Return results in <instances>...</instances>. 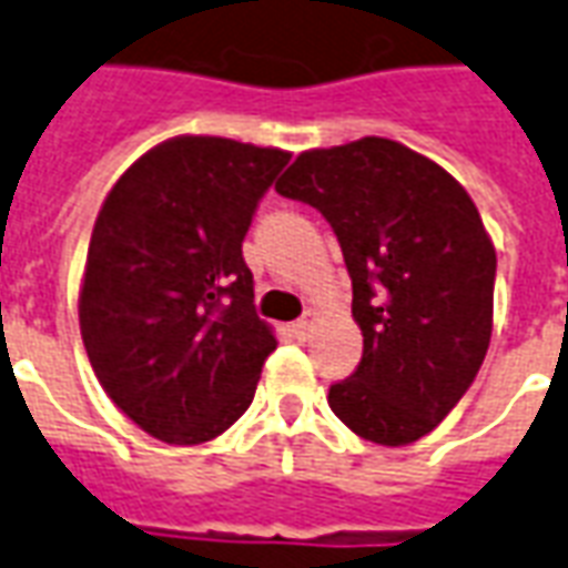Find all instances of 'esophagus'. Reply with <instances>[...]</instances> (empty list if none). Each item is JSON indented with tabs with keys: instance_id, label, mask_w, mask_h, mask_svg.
<instances>
[{
	"instance_id": "esophagus-1",
	"label": "esophagus",
	"mask_w": 568,
	"mask_h": 568,
	"mask_svg": "<svg viewBox=\"0 0 568 568\" xmlns=\"http://www.w3.org/2000/svg\"><path fill=\"white\" fill-rule=\"evenodd\" d=\"M310 332H313V316H304V320H297L295 325H292V334H295V337H307Z\"/></svg>"
}]
</instances>
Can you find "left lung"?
Returning a JSON list of instances; mask_svg holds the SVG:
<instances>
[{"mask_svg":"<svg viewBox=\"0 0 568 568\" xmlns=\"http://www.w3.org/2000/svg\"><path fill=\"white\" fill-rule=\"evenodd\" d=\"M276 191L325 215L353 280L365 349L328 405L358 438L414 444L487 356L496 248L475 200L426 154L383 136L301 151Z\"/></svg>","mask_w":568,"mask_h":568,"instance_id":"8db88e82","label":"left lung"}]
</instances>
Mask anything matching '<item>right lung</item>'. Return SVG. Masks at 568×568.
Segmentation results:
<instances>
[{
  "mask_svg": "<svg viewBox=\"0 0 568 568\" xmlns=\"http://www.w3.org/2000/svg\"><path fill=\"white\" fill-rule=\"evenodd\" d=\"M288 151L173 136L105 194L79 325L105 395L166 444H203L246 414L276 334L255 316L243 236Z\"/></svg>",
  "mask_w": 568,
  "mask_h": 568,
  "instance_id": "right-lung-1",
  "label": "right lung"
}]
</instances>
